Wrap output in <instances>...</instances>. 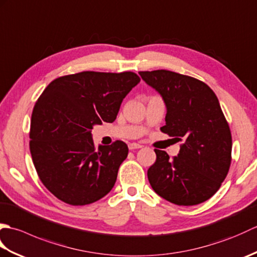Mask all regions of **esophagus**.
I'll return each instance as SVG.
<instances>
[{"label":"esophagus","mask_w":257,"mask_h":257,"mask_svg":"<svg viewBox=\"0 0 257 257\" xmlns=\"http://www.w3.org/2000/svg\"><path fill=\"white\" fill-rule=\"evenodd\" d=\"M129 149L130 150H135V149H140L141 148V147H143V146H141V145H139V144H135V143H133V144H129Z\"/></svg>","instance_id":"esophagus-1"}]
</instances>
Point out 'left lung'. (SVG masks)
Wrapping results in <instances>:
<instances>
[{
  "mask_svg": "<svg viewBox=\"0 0 257 257\" xmlns=\"http://www.w3.org/2000/svg\"><path fill=\"white\" fill-rule=\"evenodd\" d=\"M167 107L161 132L182 141L177 157L155 149L148 169L155 192L177 205H196L220 189L231 166L232 136L219 99L203 81L170 70L139 72Z\"/></svg>",
  "mask_w": 257,
  "mask_h": 257,
  "instance_id": "1",
  "label": "left lung"
}]
</instances>
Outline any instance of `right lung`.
Here are the masks:
<instances>
[{"mask_svg":"<svg viewBox=\"0 0 257 257\" xmlns=\"http://www.w3.org/2000/svg\"><path fill=\"white\" fill-rule=\"evenodd\" d=\"M139 81L133 72H81L54 79L42 92L32 112L30 150L42 183L57 199L86 205L110 192L128 147L117 140L97 149L91 129L113 122Z\"/></svg>","mask_w":257,"mask_h":257,"instance_id":"add662e5","label":"right lung"}]
</instances>
